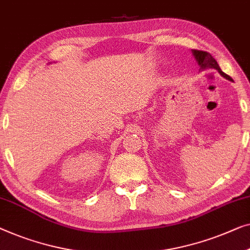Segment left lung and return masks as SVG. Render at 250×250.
<instances>
[{"mask_svg": "<svg viewBox=\"0 0 250 250\" xmlns=\"http://www.w3.org/2000/svg\"><path fill=\"white\" fill-rule=\"evenodd\" d=\"M191 54H193L194 59L196 60V63L198 64V66H200V71H204L206 68H214V70L218 71L223 78H226L227 80L232 81V79H231L229 75H227L224 72H222L218 62L213 59L211 54L208 52H203V50H196V49H191Z\"/></svg>", "mask_w": 250, "mask_h": 250, "instance_id": "obj_1", "label": "left lung"}]
</instances>
